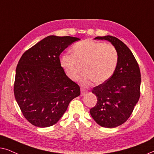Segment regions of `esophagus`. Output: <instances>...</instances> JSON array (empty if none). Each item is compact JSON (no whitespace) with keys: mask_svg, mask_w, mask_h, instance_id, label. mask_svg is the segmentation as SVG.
<instances>
[{"mask_svg":"<svg viewBox=\"0 0 154 154\" xmlns=\"http://www.w3.org/2000/svg\"><path fill=\"white\" fill-rule=\"evenodd\" d=\"M87 93H88L87 90H85V89H83V88H81V97L85 96Z\"/></svg>","mask_w":154,"mask_h":154,"instance_id":"1","label":"esophagus"}]
</instances>
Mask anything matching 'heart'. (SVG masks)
<instances>
[{"instance_id":"heart-1","label":"heart","mask_w":154,"mask_h":154,"mask_svg":"<svg viewBox=\"0 0 154 154\" xmlns=\"http://www.w3.org/2000/svg\"><path fill=\"white\" fill-rule=\"evenodd\" d=\"M73 54L61 56L60 66L69 79L75 81L83 65L84 73L80 83L88 86L94 81L102 83L114 73L119 63V52L111 44L84 40L73 45Z\"/></svg>"}]
</instances>
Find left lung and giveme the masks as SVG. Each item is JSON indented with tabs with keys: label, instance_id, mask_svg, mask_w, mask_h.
Masks as SVG:
<instances>
[{
	"label": "left lung",
	"instance_id": "left-lung-1",
	"mask_svg": "<svg viewBox=\"0 0 154 154\" xmlns=\"http://www.w3.org/2000/svg\"><path fill=\"white\" fill-rule=\"evenodd\" d=\"M105 40L119 52V63L114 73L109 80L94 87L92 92L97 103L90 113L98 125L113 128L129 119L140 96V67L128 46L111 35L97 36L94 40Z\"/></svg>",
	"mask_w": 154,
	"mask_h": 154
}]
</instances>
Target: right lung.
Segmentation results:
<instances>
[{
	"mask_svg": "<svg viewBox=\"0 0 154 154\" xmlns=\"http://www.w3.org/2000/svg\"><path fill=\"white\" fill-rule=\"evenodd\" d=\"M80 38L49 35L22 54L16 68L14 93L26 119L47 128L57 123L69 103L81 94L60 66V55Z\"/></svg>",
	"mask_w": 154,
	"mask_h": 154,
	"instance_id": "obj_1",
	"label": "right lung"
}]
</instances>
